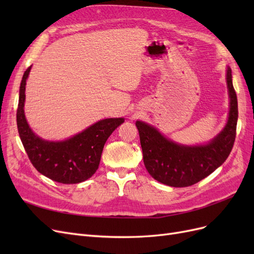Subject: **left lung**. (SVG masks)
Here are the masks:
<instances>
[{"label": "left lung", "mask_w": 254, "mask_h": 254, "mask_svg": "<svg viewBox=\"0 0 254 254\" xmlns=\"http://www.w3.org/2000/svg\"><path fill=\"white\" fill-rule=\"evenodd\" d=\"M230 97L228 122L222 131L205 145L184 146L166 139L158 129L136 121L146 170L153 179L174 188H186L204 179L225 162L235 141L237 97L231 68L227 70Z\"/></svg>", "instance_id": "1"}]
</instances>
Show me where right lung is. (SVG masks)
<instances>
[{
  "mask_svg": "<svg viewBox=\"0 0 254 254\" xmlns=\"http://www.w3.org/2000/svg\"><path fill=\"white\" fill-rule=\"evenodd\" d=\"M32 66L23 75L20 84L17 125L20 139L36 170L48 178L64 184L86 181L97 171L104 145L124 119H106L64 141H45L33 132L24 114L26 79Z\"/></svg>",
  "mask_w": 254,
  "mask_h": 254,
  "instance_id": "add662e5",
  "label": "right lung"
}]
</instances>
